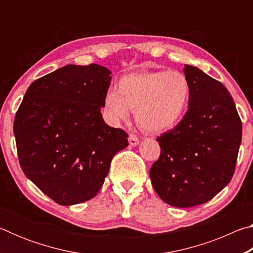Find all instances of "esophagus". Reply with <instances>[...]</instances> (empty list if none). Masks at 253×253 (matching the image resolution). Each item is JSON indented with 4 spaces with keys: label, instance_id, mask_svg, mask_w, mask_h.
<instances>
[{
    "label": "esophagus",
    "instance_id": "34e87169",
    "mask_svg": "<svg viewBox=\"0 0 253 253\" xmlns=\"http://www.w3.org/2000/svg\"><path fill=\"white\" fill-rule=\"evenodd\" d=\"M128 142H129L130 146H136V145L139 144V138L134 134H130L129 137H128Z\"/></svg>",
    "mask_w": 253,
    "mask_h": 253
}]
</instances>
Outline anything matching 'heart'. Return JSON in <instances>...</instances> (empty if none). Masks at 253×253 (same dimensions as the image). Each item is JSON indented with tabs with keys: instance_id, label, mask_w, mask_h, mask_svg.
Returning a JSON list of instances; mask_svg holds the SVG:
<instances>
[{
	"instance_id": "b5f03b06",
	"label": "heart",
	"mask_w": 253,
	"mask_h": 253,
	"mask_svg": "<svg viewBox=\"0 0 253 253\" xmlns=\"http://www.w3.org/2000/svg\"><path fill=\"white\" fill-rule=\"evenodd\" d=\"M190 91L188 80L181 72H132L119 79L117 91L107 92L102 107L113 124L127 121L130 110H135L136 122L143 129L161 132L181 121Z\"/></svg>"
}]
</instances>
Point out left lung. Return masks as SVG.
I'll use <instances>...</instances> for the list:
<instances>
[{
	"instance_id": "obj_1",
	"label": "left lung",
	"mask_w": 253,
	"mask_h": 253,
	"mask_svg": "<svg viewBox=\"0 0 253 253\" xmlns=\"http://www.w3.org/2000/svg\"><path fill=\"white\" fill-rule=\"evenodd\" d=\"M188 110L173 129L157 137L160 158L149 170L154 190L169 205L191 208L228 185L237 164L242 123L220 81L185 65Z\"/></svg>"
}]
</instances>
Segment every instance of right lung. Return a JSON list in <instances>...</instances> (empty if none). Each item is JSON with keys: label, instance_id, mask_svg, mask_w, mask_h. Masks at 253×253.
Instances as JSON below:
<instances>
[{"label": "right lung", "instance_id": "right-lung-1", "mask_svg": "<svg viewBox=\"0 0 253 253\" xmlns=\"http://www.w3.org/2000/svg\"><path fill=\"white\" fill-rule=\"evenodd\" d=\"M107 68L69 65L33 81L14 118L20 166L60 205L95 198L128 134L107 125L101 107L110 85Z\"/></svg>", "mask_w": 253, "mask_h": 253}]
</instances>
